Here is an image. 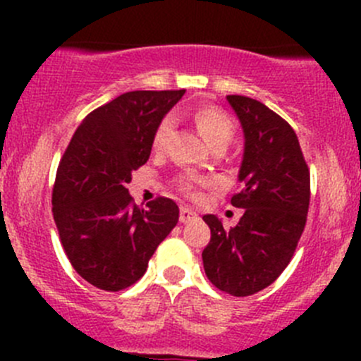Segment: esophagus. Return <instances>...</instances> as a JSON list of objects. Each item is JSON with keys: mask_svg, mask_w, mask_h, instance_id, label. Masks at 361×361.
Here are the masks:
<instances>
[{"mask_svg": "<svg viewBox=\"0 0 361 361\" xmlns=\"http://www.w3.org/2000/svg\"><path fill=\"white\" fill-rule=\"evenodd\" d=\"M197 220V213L194 209L187 206H181L180 207V221L181 224H190V221Z\"/></svg>", "mask_w": 361, "mask_h": 361, "instance_id": "obj_1", "label": "esophagus"}]
</instances>
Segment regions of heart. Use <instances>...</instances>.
<instances>
[{"instance_id": "obj_1", "label": "heart", "mask_w": 361, "mask_h": 361, "mask_svg": "<svg viewBox=\"0 0 361 361\" xmlns=\"http://www.w3.org/2000/svg\"><path fill=\"white\" fill-rule=\"evenodd\" d=\"M194 122L197 126L199 133L202 134L204 140L213 147V150L214 148H227L235 136V126L231 120V116L216 106H202L199 110H195ZM173 129V115L164 116L159 122V126L155 127L154 137H152V147H154V150H162L166 147ZM201 183V178L192 173H181L174 178V185H176L178 190L181 194L188 195V197H194L197 194V188Z\"/></svg>"}]
</instances>
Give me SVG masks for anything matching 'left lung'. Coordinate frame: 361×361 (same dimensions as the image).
<instances>
[{
    "mask_svg": "<svg viewBox=\"0 0 361 361\" xmlns=\"http://www.w3.org/2000/svg\"><path fill=\"white\" fill-rule=\"evenodd\" d=\"M246 137L232 206L243 207L235 227L224 228L204 214L211 239L202 251L207 279L221 292L248 297L267 288L285 271L307 221L311 178L300 143L288 122L260 101L227 96Z\"/></svg>",
    "mask_w": 361,
    "mask_h": 361,
    "instance_id": "left-lung-1",
    "label": "left lung"
}]
</instances>
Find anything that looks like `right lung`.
Masks as SVG:
<instances>
[{
	"label": "right lung",
	"instance_id": "add662e5",
	"mask_svg": "<svg viewBox=\"0 0 361 361\" xmlns=\"http://www.w3.org/2000/svg\"><path fill=\"white\" fill-rule=\"evenodd\" d=\"M185 90H133L90 111L61 157L52 213L69 264L96 288L120 292L178 224L176 202L136 206L126 185L152 152L155 127Z\"/></svg>",
	"mask_w": 361,
	"mask_h": 361
}]
</instances>
